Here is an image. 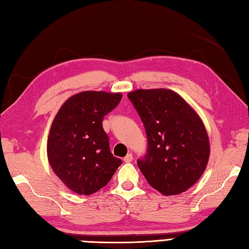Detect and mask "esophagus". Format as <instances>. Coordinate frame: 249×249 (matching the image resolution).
<instances>
[{
  "label": "esophagus",
  "mask_w": 249,
  "mask_h": 249,
  "mask_svg": "<svg viewBox=\"0 0 249 249\" xmlns=\"http://www.w3.org/2000/svg\"><path fill=\"white\" fill-rule=\"evenodd\" d=\"M133 160V155L131 154V153H129L128 155H126V156L124 158V162H131Z\"/></svg>",
  "instance_id": "1"
}]
</instances>
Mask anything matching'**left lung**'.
<instances>
[{
  "mask_svg": "<svg viewBox=\"0 0 249 249\" xmlns=\"http://www.w3.org/2000/svg\"><path fill=\"white\" fill-rule=\"evenodd\" d=\"M148 140L146 156L138 160L149 185L162 195L181 194L203 175L210 155L207 130L197 112L169 89H138L128 93Z\"/></svg>",
  "mask_w": 249,
  "mask_h": 249,
  "instance_id": "left-lung-1",
  "label": "left lung"
}]
</instances>
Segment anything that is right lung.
<instances>
[{
	"instance_id": "add662e5",
	"label": "right lung",
	"mask_w": 249,
	"mask_h": 249,
	"mask_svg": "<svg viewBox=\"0 0 249 249\" xmlns=\"http://www.w3.org/2000/svg\"><path fill=\"white\" fill-rule=\"evenodd\" d=\"M121 97L120 92L77 93L65 101L52 123L46 144L49 163L74 193H95L123 163L110 153L102 125L104 116L119 104Z\"/></svg>"
}]
</instances>
